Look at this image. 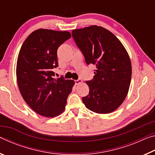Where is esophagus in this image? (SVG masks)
<instances>
[{
  "label": "esophagus",
  "mask_w": 155,
  "mask_h": 155,
  "mask_svg": "<svg viewBox=\"0 0 155 155\" xmlns=\"http://www.w3.org/2000/svg\"><path fill=\"white\" fill-rule=\"evenodd\" d=\"M83 83V81L81 79H77L75 81V84L76 85H79V84H81Z\"/></svg>",
  "instance_id": "34e87169"
}]
</instances>
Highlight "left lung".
Masks as SVG:
<instances>
[{
  "mask_svg": "<svg viewBox=\"0 0 155 155\" xmlns=\"http://www.w3.org/2000/svg\"><path fill=\"white\" fill-rule=\"evenodd\" d=\"M72 35L89 65H96L94 78L86 81L89 95L83 102L96 114H110L121 105L129 90L132 66L127 50L111 31L96 25L74 29Z\"/></svg>",
  "mask_w": 155,
  "mask_h": 155,
  "instance_id": "left-lung-1",
  "label": "left lung"
}]
</instances>
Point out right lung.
I'll return each mask as SVG.
<instances>
[{
	"mask_svg": "<svg viewBox=\"0 0 155 155\" xmlns=\"http://www.w3.org/2000/svg\"><path fill=\"white\" fill-rule=\"evenodd\" d=\"M68 31L51 29L34 31L27 37L18 54L17 83L21 95L37 114L47 117L64 112L74 81L54 78L58 66L57 49L70 38Z\"/></svg>",
	"mask_w": 155,
	"mask_h": 155,
	"instance_id": "obj_1",
	"label": "right lung"
}]
</instances>
